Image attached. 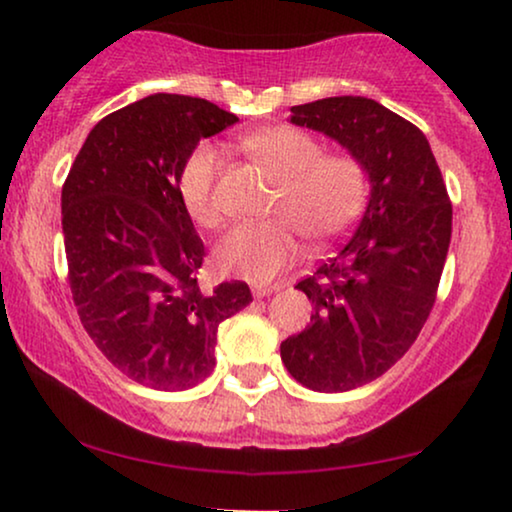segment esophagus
Instances as JSON below:
<instances>
[{"label": "esophagus", "instance_id": "obj_1", "mask_svg": "<svg viewBox=\"0 0 512 512\" xmlns=\"http://www.w3.org/2000/svg\"><path fill=\"white\" fill-rule=\"evenodd\" d=\"M279 289H282V284H256L251 286V293H254V298H265Z\"/></svg>", "mask_w": 512, "mask_h": 512}]
</instances>
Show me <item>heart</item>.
I'll list each match as a JSON object with an SVG mask.
<instances>
[{
  "instance_id": "heart-1",
  "label": "heart",
  "mask_w": 512,
  "mask_h": 512,
  "mask_svg": "<svg viewBox=\"0 0 512 512\" xmlns=\"http://www.w3.org/2000/svg\"><path fill=\"white\" fill-rule=\"evenodd\" d=\"M242 149L279 177L270 198L275 216L237 223L216 247V263L230 275L254 282L275 277L300 247V230L312 242H328L347 233L366 209L370 174L349 151H324L319 137L296 125L263 128L242 139ZM221 151L202 142L179 170L181 205L198 226L219 221L216 179Z\"/></svg>"
}]
</instances>
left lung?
<instances>
[{
    "mask_svg": "<svg viewBox=\"0 0 512 512\" xmlns=\"http://www.w3.org/2000/svg\"><path fill=\"white\" fill-rule=\"evenodd\" d=\"M291 111L356 153L373 184L354 233L298 282L314 312L279 347L293 380L333 394L373 382L417 340L450 249L452 202L424 132L380 102L342 95Z\"/></svg>",
    "mask_w": 512,
    "mask_h": 512,
    "instance_id": "8db88e82",
    "label": "left lung"
}]
</instances>
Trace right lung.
<instances>
[{
    "label": "right lung",
    "mask_w": 512,
    "mask_h": 512,
    "mask_svg": "<svg viewBox=\"0 0 512 512\" xmlns=\"http://www.w3.org/2000/svg\"><path fill=\"white\" fill-rule=\"evenodd\" d=\"M235 123L200 97L149 95L90 130L62 184L76 312L97 349L144 387L205 380L219 324L254 300L240 279L202 291L205 244L177 191L188 153Z\"/></svg>",
    "instance_id": "obj_1"
}]
</instances>
